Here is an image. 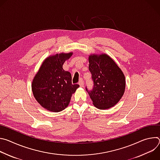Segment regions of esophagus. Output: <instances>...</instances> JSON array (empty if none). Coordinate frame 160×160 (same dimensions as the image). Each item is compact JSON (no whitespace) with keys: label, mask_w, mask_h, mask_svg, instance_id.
I'll return each mask as SVG.
<instances>
[{"label":"esophagus","mask_w":160,"mask_h":160,"mask_svg":"<svg viewBox=\"0 0 160 160\" xmlns=\"http://www.w3.org/2000/svg\"><path fill=\"white\" fill-rule=\"evenodd\" d=\"M78 84L80 85V86L81 87H83L84 83H83V79H82V78H80V79L79 80Z\"/></svg>","instance_id":"1"}]
</instances>
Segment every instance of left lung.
Here are the masks:
<instances>
[{
    "mask_svg": "<svg viewBox=\"0 0 160 160\" xmlns=\"http://www.w3.org/2000/svg\"><path fill=\"white\" fill-rule=\"evenodd\" d=\"M88 70L92 75L93 88L86 90L98 109H109L116 105L125 89V77L118 66L106 54L88 56Z\"/></svg>",
    "mask_w": 160,
    "mask_h": 160,
    "instance_id": "8db88e82",
    "label": "left lung"
}]
</instances>
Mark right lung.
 <instances>
[{"label":"right lung","mask_w":160,"mask_h":160,"mask_svg":"<svg viewBox=\"0 0 160 160\" xmlns=\"http://www.w3.org/2000/svg\"><path fill=\"white\" fill-rule=\"evenodd\" d=\"M72 54L73 52L61 53L47 58L33 80V96L43 108L49 111L64 110L80 86L72 84L71 73L62 68L65 61Z\"/></svg>","instance_id":"add662e5"}]
</instances>
